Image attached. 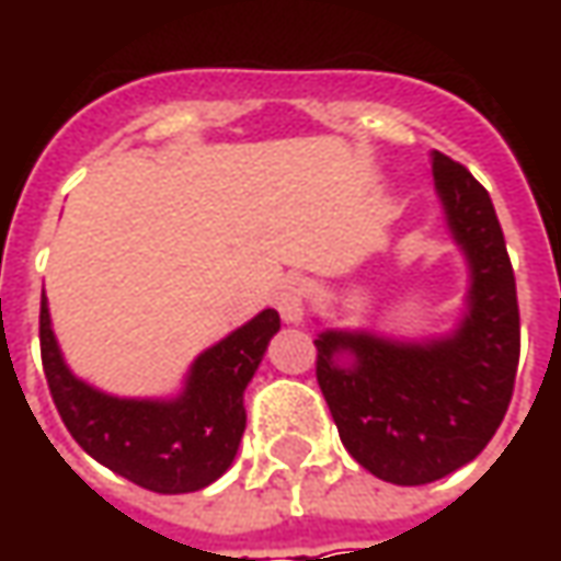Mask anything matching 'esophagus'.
Returning <instances> with one entry per match:
<instances>
[{"label": "esophagus", "instance_id": "34e87169", "mask_svg": "<svg viewBox=\"0 0 561 561\" xmlns=\"http://www.w3.org/2000/svg\"><path fill=\"white\" fill-rule=\"evenodd\" d=\"M274 302H277V312L284 314V321H302L306 318V302H309V280L302 277H287L277 293H274Z\"/></svg>", "mask_w": 561, "mask_h": 561}]
</instances>
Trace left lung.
Here are the masks:
<instances>
[{
	"label": "left lung",
	"mask_w": 561,
	"mask_h": 561,
	"mask_svg": "<svg viewBox=\"0 0 561 561\" xmlns=\"http://www.w3.org/2000/svg\"><path fill=\"white\" fill-rule=\"evenodd\" d=\"M431 171L471 271L459 328L424 343L368 331L314 340V375L340 440L399 486L440 481L484 449L506 415L522 350L515 274L486 190L443 152H431Z\"/></svg>",
	"instance_id": "left-lung-1"
}]
</instances>
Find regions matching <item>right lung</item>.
Listing matches in <instances>:
<instances>
[{"label":"right lung","instance_id":"add662e5","mask_svg":"<svg viewBox=\"0 0 561 561\" xmlns=\"http://www.w3.org/2000/svg\"><path fill=\"white\" fill-rule=\"evenodd\" d=\"M280 331V314L259 312L193 362L174 399H118L83 383L55 343L49 306H39V353L55 409L96 462L156 493H193L225 474L247 431L243 390Z\"/></svg>","mask_w":561,"mask_h":561}]
</instances>
